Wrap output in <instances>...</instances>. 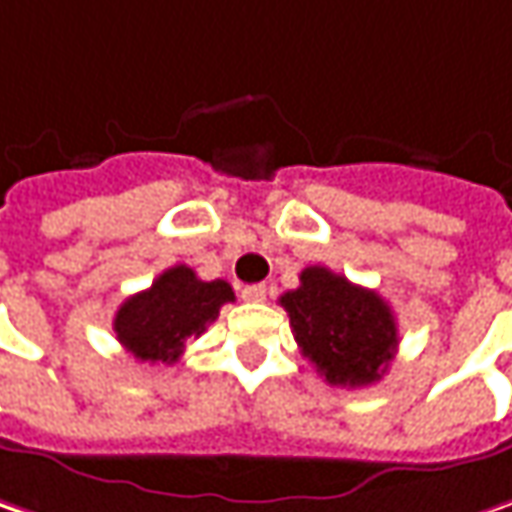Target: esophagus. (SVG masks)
I'll list each match as a JSON object with an SVG mask.
<instances>
[{
	"label": "esophagus",
	"mask_w": 512,
	"mask_h": 512,
	"mask_svg": "<svg viewBox=\"0 0 512 512\" xmlns=\"http://www.w3.org/2000/svg\"><path fill=\"white\" fill-rule=\"evenodd\" d=\"M243 300H249V303H260V300H266V286L263 283H255V286H246L243 292Z\"/></svg>",
	"instance_id": "34e87169"
}]
</instances>
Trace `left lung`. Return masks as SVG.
I'll use <instances>...</instances> for the list:
<instances>
[{
  "instance_id": "obj_1",
  "label": "left lung",
  "mask_w": 512,
  "mask_h": 512,
  "mask_svg": "<svg viewBox=\"0 0 512 512\" xmlns=\"http://www.w3.org/2000/svg\"><path fill=\"white\" fill-rule=\"evenodd\" d=\"M303 358L332 387L381 381L398 349V326L378 292L349 283L326 266L300 272V286L280 295Z\"/></svg>"
}]
</instances>
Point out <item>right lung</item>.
Returning <instances> with one entry per match:
<instances>
[{
  "label": "right lung",
  "mask_w": 512,
  "mask_h": 512,
  "mask_svg": "<svg viewBox=\"0 0 512 512\" xmlns=\"http://www.w3.org/2000/svg\"><path fill=\"white\" fill-rule=\"evenodd\" d=\"M234 300L226 280H200L189 266H171L148 289L117 309L114 332L128 355L148 364H177L189 338L206 332L220 306Z\"/></svg>",
  "instance_id": "right-lung-1"
}]
</instances>
